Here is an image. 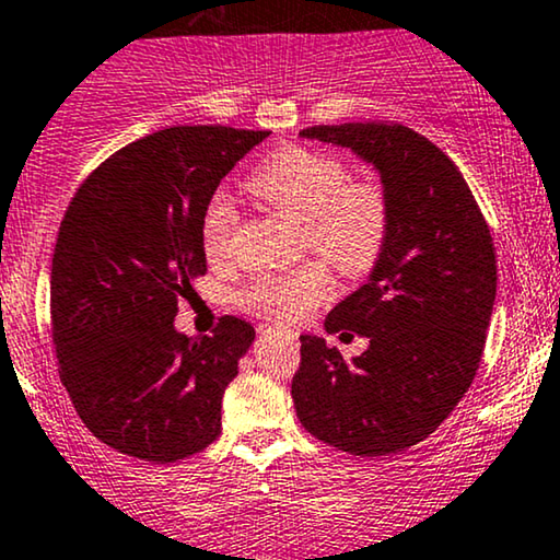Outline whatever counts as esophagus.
<instances>
[{
	"label": "esophagus",
	"mask_w": 560,
	"mask_h": 560,
	"mask_svg": "<svg viewBox=\"0 0 560 560\" xmlns=\"http://www.w3.org/2000/svg\"><path fill=\"white\" fill-rule=\"evenodd\" d=\"M258 332H260V336H284L287 341H294V332H289V330H279V328H271V325H260Z\"/></svg>",
	"instance_id": "esophagus-1"
}]
</instances>
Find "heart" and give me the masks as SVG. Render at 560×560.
Returning a JSON list of instances; mask_svg holds the SVG:
<instances>
[{
    "label": "heart",
    "mask_w": 560,
    "mask_h": 560,
    "mask_svg": "<svg viewBox=\"0 0 560 560\" xmlns=\"http://www.w3.org/2000/svg\"><path fill=\"white\" fill-rule=\"evenodd\" d=\"M250 194L260 203L300 219L304 245L320 253L343 273H366L390 237V198L372 180H351L341 158L310 147H287L256 170ZM240 211L224 194L209 198L201 214V243L211 260L230 253ZM332 276L323 260L292 271L260 273L240 292L250 313L273 323H296L330 300Z\"/></svg>",
    "instance_id": "obj_1"
}]
</instances>
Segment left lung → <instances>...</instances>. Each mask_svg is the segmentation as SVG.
<instances>
[{"instance_id":"1","label":"left lung","mask_w":560,"mask_h":560,"mask_svg":"<svg viewBox=\"0 0 560 560\" xmlns=\"http://www.w3.org/2000/svg\"><path fill=\"white\" fill-rule=\"evenodd\" d=\"M300 137L349 147L380 170L390 237L370 281L325 317V330L370 338L353 362L300 336L296 419L359 457L395 455L436 431L468 393L497 300V250L455 162L402 124L310 126Z\"/></svg>"}]
</instances>
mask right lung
<instances>
[{"label":"right lung","instance_id":"right-lung-1","mask_svg":"<svg viewBox=\"0 0 560 560\" xmlns=\"http://www.w3.org/2000/svg\"><path fill=\"white\" fill-rule=\"evenodd\" d=\"M268 133L170 126L110 154L69 201L51 260L59 377L84 427L124 455L178 463L222 431L256 330L224 315L214 336L188 338L173 320L207 273L209 198Z\"/></svg>","mask_w":560,"mask_h":560}]
</instances>
